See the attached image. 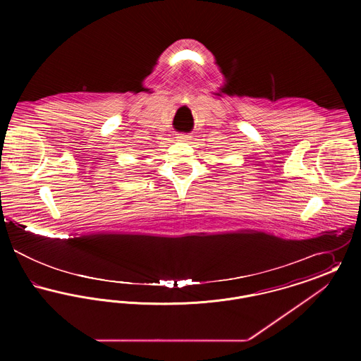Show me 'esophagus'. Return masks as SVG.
Listing matches in <instances>:
<instances>
[{"instance_id":"esophagus-1","label":"esophagus","mask_w":361,"mask_h":361,"mask_svg":"<svg viewBox=\"0 0 361 361\" xmlns=\"http://www.w3.org/2000/svg\"><path fill=\"white\" fill-rule=\"evenodd\" d=\"M177 139H178L180 142H187V140H188V135H185V134H178Z\"/></svg>"}]
</instances>
